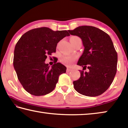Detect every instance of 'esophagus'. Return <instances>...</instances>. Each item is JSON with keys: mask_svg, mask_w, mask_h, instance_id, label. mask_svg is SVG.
Instances as JSON below:
<instances>
[{"mask_svg": "<svg viewBox=\"0 0 128 128\" xmlns=\"http://www.w3.org/2000/svg\"><path fill=\"white\" fill-rule=\"evenodd\" d=\"M72 70V68H70V67H67V69H66V71L68 72H70V71H71Z\"/></svg>", "mask_w": 128, "mask_h": 128, "instance_id": "1", "label": "esophagus"}]
</instances>
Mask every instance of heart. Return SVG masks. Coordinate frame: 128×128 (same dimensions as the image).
Returning <instances> with one entry per match:
<instances>
[{"label":"heart","mask_w":128,"mask_h":128,"mask_svg":"<svg viewBox=\"0 0 128 128\" xmlns=\"http://www.w3.org/2000/svg\"><path fill=\"white\" fill-rule=\"evenodd\" d=\"M76 40H80V38L77 36H73L72 37H70V41ZM75 59L76 58L73 56H62L60 58V61L62 62H64V63L69 65L72 63Z\"/></svg>","instance_id":"heart-1"}]
</instances>
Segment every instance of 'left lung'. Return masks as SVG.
<instances>
[{
	"instance_id": "obj_1",
	"label": "left lung",
	"mask_w": 128,
	"mask_h": 128,
	"mask_svg": "<svg viewBox=\"0 0 128 128\" xmlns=\"http://www.w3.org/2000/svg\"><path fill=\"white\" fill-rule=\"evenodd\" d=\"M68 32L79 36L84 46L77 62L83 70H80V78L73 81L75 90L85 96L101 95L111 85L117 71L118 54L111 38L103 30L92 26H81ZM86 68L88 72L83 71Z\"/></svg>"
}]
</instances>
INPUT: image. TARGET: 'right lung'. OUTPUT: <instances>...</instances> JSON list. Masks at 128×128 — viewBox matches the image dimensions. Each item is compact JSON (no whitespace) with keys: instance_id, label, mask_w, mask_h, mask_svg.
I'll return each mask as SVG.
<instances>
[{"instance_id":"add662e5","label":"right lung","mask_w":128,"mask_h":128,"mask_svg":"<svg viewBox=\"0 0 128 128\" xmlns=\"http://www.w3.org/2000/svg\"><path fill=\"white\" fill-rule=\"evenodd\" d=\"M69 36L66 30L54 31L42 27L30 30L21 36L14 48V66L27 92L42 96L54 90L59 76L66 72V68L60 62L50 67L44 62L47 55L55 52L58 43Z\"/></svg>"}]
</instances>
